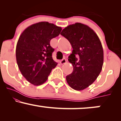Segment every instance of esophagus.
<instances>
[{"label": "esophagus", "instance_id": "esophagus-1", "mask_svg": "<svg viewBox=\"0 0 121 121\" xmlns=\"http://www.w3.org/2000/svg\"><path fill=\"white\" fill-rule=\"evenodd\" d=\"M66 63V60L65 59V58H64L63 59L61 60L60 61V64L61 65H63V64H65Z\"/></svg>", "mask_w": 121, "mask_h": 121}]
</instances>
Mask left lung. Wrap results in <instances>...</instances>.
<instances>
[{
  "instance_id": "obj_1",
  "label": "left lung",
  "mask_w": 121,
  "mask_h": 121,
  "mask_svg": "<svg viewBox=\"0 0 121 121\" xmlns=\"http://www.w3.org/2000/svg\"><path fill=\"white\" fill-rule=\"evenodd\" d=\"M60 34L68 40L73 48L68 61L73 70L66 76V81L73 89L82 91L94 82L102 70V44L91 28L80 23L69 25Z\"/></svg>"
}]
</instances>
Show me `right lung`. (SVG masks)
Listing matches in <instances>:
<instances>
[{
	"mask_svg": "<svg viewBox=\"0 0 121 121\" xmlns=\"http://www.w3.org/2000/svg\"><path fill=\"white\" fill-rule=\"evenodd\" d=\"M62 28L52 23L41 22L29 26L22 32L16 48V61L22 75L30 84L41 85L57 65L52 59L53 38Z\"/></svg>",
	"mask_w": 121,
	"mask_h": 121,
	"instance_id": "add662e5",
	"label": "right lung"
}]
</instances>
